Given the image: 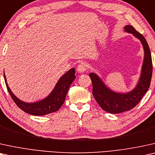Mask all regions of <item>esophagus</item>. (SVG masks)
Listing matches in <instances>:
<instances>
[{"mask_svg":"<svg viewBox=\"0 0 155 155\" xmlns=\"http://www.w3.org/2000/svg\"><path fill=\"white\" fill-rule=\"evenodd\" d=\"M87 67H88V65L86 62H81L79 65H78L77 71L80 72V73H83V72L86 71Z\"/></svg>","mask_w":155,"mask_h":155,"instance_id":"1","label":"esophagus"}]
</instances>
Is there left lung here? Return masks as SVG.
Masks as SVG:
<instances>
[{
    "label": "left lung",
    "mask_w": 155,
    "mask_h": 155,
    "mask_svg": "<svg viewBox=\"0 0 155 155\" xmlns=\"http://www.w3.org/2000/svg\"><path fill=\"white\" fill-rule=\"evenodd\" d=\"M125 31L139 39L144 49L143 64L139 81L135 88L128 93H116L107 87L97 74L90 73L93 85V95L103 110L110 113H120L130 110L139 104L149 89L152 75V61L150 47L145 38L131 25L124 27Z\"/></svg>",
    "instance_id": "obj_1"
}]
</instances>
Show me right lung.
Wrapping results in <instances>:
<instances>
[{"label": "right lung", "mask_w": 155, "mask_h": 155, "mask_svg": "<svg viewBox=\"0 0 155 155\" xmlns=\"http://www.w3.org/2000/svg\"><path fill=\"white\" fill-rule=\"evenodd\" d=\"M75 69L72 68L65 73L57 82L52 91L46 98L38 102L26 103L18 98L10 89L7 84L4 73V79L6 87L13 101L19 108L29 114L32 115H45L56 112L61 108L65 101L66 96L69 86L75 79Z\"/></svg>", "instance_id": "add662e5"}]
</instances>
